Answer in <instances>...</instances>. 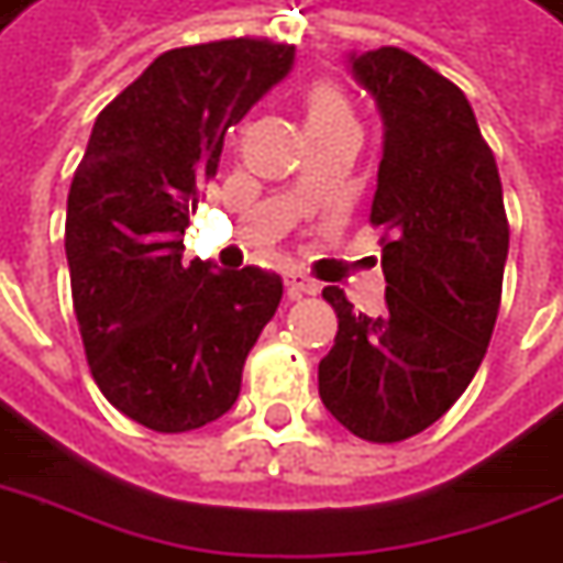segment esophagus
I'll return each mask as SVG.
<instances>
[{
  "label": "esophagus",
  "mask_w": 563,
  "mask_h": 563,
  "mask_svg": "<svg viewBox=\"0 0 563 563\" xmlns=\"http://www.w3.org/2000/svg\"><path fill=\"white\" fill-rule=\"evenodd\" d=\"M320 292V286H317V283L313 280H308V277H301V274H289V277H286V295H289V298H301V295H317Z\"/></svg>",
  "instance_id": "34e87169"
}]
</instances>
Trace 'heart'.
I'll return each mask as SVG.
<instances>
[{
  "label": "heart",
  "instance_id": "b5f03b06",
  "mask_svg": "<svg viewBox=\"0 0 563 563\" xmlns=\"http://www.w3.org/2000/svg\"><path fill=\"white\" fill-rule=\"evenodd\" d=\"M301 112H305L308 136L338 131V128H356V118H353V106H350L347 93L332 78L310 81L305 93H301Z\"/></svg>",
  "mask_w": 563,
  "mask_h": 563
}]
</instances>
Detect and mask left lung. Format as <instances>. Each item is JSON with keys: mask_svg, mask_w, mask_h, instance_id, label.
I'll list each match as a JSON object with an SVG mask.
<instances>
[{"mask_svg": "<svg viewBox=\"0 0 563 563\" xmlns=\"http://www.w3.org/2000/svg\"><path fill=\"white\" fill-rule=\"evenodd\" d=\"M384 118L372 225L384 228V310H353L338 286V335L320 399L377 445L423 432L457 402L485 360L503 295L509 222L494 152L463 90L402 48L350 54Z\"/></svg>", "mask_w": 563, "mask_h": 563, "instance_id": "1", "label": "left lung"}]
</instances>
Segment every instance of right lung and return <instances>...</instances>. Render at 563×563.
<instances>
[{"instance_id": "1", "label": "right lung", "mask_w": 563, "mask_h": 563, "mask_svg": "<svg viewBox=\"0 0 563 563\" xmlns=\"http://www.w3.org/2000/svg\"><path fill=\"white\" fill-rule=\"evenodd\" d=\"M292 60L250 35L164 51L93 121L66 200L73 308L97 387L148 430L222 418L280 305L277 274L186 265L183 234L228 128Z\"/></svg>"}]
</instances>
